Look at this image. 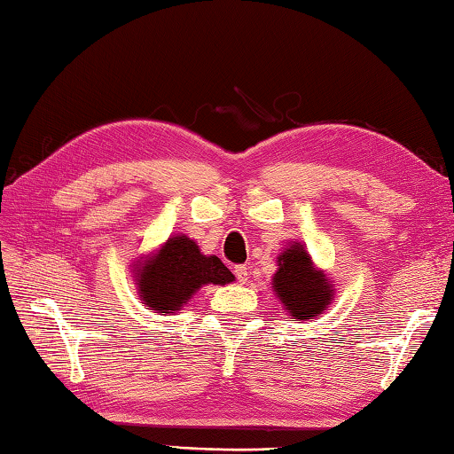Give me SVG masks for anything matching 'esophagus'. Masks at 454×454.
<instances>
[{
	"mask_svg": "<svg viewBox=\"0 0 454 454\" xmlns=\"http://www.w3.org/2000/svg\"><path fill=\"white\" fill-rule=\"evenodd\" d=\"M233 272H235V277H237V280H239V282H241V285H245L247 278H249V272H247V267H245V264H237Z\"/></svg>",
	"mask_w": 454,
	"mask_h": 454,
	"instance_id": "1",
	"label": "esophagus"
}]
</instances>
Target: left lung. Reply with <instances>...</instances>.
<instances>
[{
  "mask_svg": "<svg viewBox=\"0 0 454 454\" xmlns=\"http://www.w3.org/2000/svg\"><path fill=\"white\" fill-rule=\"evenodd\" d=\"M272 290L286 312L304 322L318 318L333 298L330 278L314 267L310 254L296 241L278 254Z\"/></svg>",
  "mask_w": 454,
  "mask_h": 454,
  "instance_id": "1",
  "label": "left lung"
}]
</instances>
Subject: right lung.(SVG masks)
<instances>
[{
	"label": "right lung",
	"mask_w": 454,
	"mask_h": 454,
	"mask_svg": "<svg viewBox=\"0 0 454 454\" xmlns=\"http://www.w3.org/2000/svg\"><path fill=\"white\" fill-rule=\"evenodd\" d=\"M140 301L150 310L174 314L205 285H229L235 277L215 254H201L198 243L174 235L134 267Z\"/></svg>",
	"instance_id": "right-lung-1"
}]
</instances>
